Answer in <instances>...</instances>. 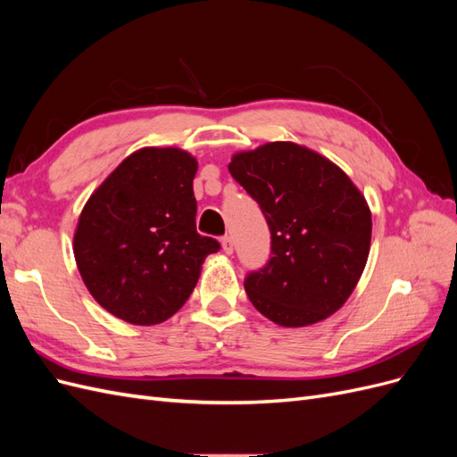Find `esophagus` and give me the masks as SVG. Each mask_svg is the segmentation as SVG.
Here are the masks:
<instances>
[{
	"label": "esophagus",
	"mask_w": 457,
	"mask_h": 457,
	"mask_svg": "<svg viewBox=\"0 0 457 457\" xmlns=\"http://www.w3.org/2000/svg\"><path fill=\"white\" fill-rule=\"evenodd\" d=\"M220 245H223V252H225L227 255H230V253L234 252V242H232L230 237H225L223 240H220Z\"/></svg>",
	"instance_id": "34e87169"
}]
</instances>
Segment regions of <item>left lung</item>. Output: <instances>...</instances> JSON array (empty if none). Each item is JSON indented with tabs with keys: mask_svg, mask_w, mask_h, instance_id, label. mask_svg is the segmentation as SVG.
<instances>
[{
	"mask_svg": "<svg viewBox=\"0 0 457 457\" xmlns=\"http://www.w3.org/2000/svg\"><path fill=\"white\" fill-rule=\"evenodd\" d=\"M228 171L270 230L269 262L244 280L253 307L286 328L341 309L370 253L371 213L361 190L328 158L284 141L238 152Z\"/></svg>",
	"mask_w": 457,
	"mask_h": 457,
	"instance_id": "obj_1",
	"label": "left lung"
}]
</instances>
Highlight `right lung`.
Wrapping results in <instances>:
<instances>
[{"label": "right lung", "mask_w": 457, "mask_h": 457, "mask_svg": "<svg viewBox=\"0 0 457 457\" xmlns=\"http://www.w3.org/2000/svg\"><path fill=\"white\" fill-rule=\"evenodd\" d=\"M196 158L141 148L96 188L79 215L74 257L89 294L137 326L168 320L195 289L215 238L196 232Z\"/></svg>", "instance_id": "right-lung-1"}]
</instances>
